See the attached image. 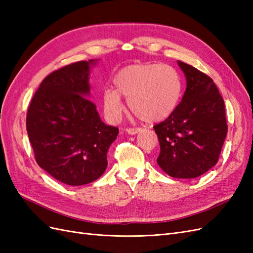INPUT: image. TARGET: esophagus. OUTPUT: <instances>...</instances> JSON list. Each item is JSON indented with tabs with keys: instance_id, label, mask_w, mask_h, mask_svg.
<instances>
[{
	"instance_id": "obj_1",
	"label": "esophagus",
	"mask_w": 253,
	"mask_h": 253,
	"mask_svg": "<svg viewBox=\"0 0 253 253\" xmlns=\"http://www.w3.org/2000/svg\"><path fill=\"white\" fill-rule=\"evenodd\" d=\"M141 131L140 127H127L126 128V132L129 135H135L137 133H139Z\"/></svg>"
}]
</instances>
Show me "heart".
I'll return each instance as SVG.
<instances>
[{
  "mask_svg": "<svg viewBox=\"0 0 253 253\" xmlns=\"http://www.w3.org/2000/svg\"><path fill=\"white\" fill-rule=\"evenodd\" d=\"M115 88L102 93L106 118L118 121L125 111L121 95L128 108L141 120L153 124L168 118L177 108L182 93L180 76L168 64L139 63L127 65L115 75Z\"/></svg>",
  "mask_w": 253,
  "mask_h": 253,
  "instance_id": "obj_1",
  "label": "heart"
}]
</instances>
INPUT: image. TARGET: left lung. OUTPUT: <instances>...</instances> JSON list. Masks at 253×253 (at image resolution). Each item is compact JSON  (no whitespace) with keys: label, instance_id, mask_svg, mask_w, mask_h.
I'll return each instance as SVG.
<instances>
[{"label":"left lung","instance_id":"obj_1","mask_svg":"<svg viewBox=\"0 0 253 253\" xmlns=\"http://www.w3.org/2000/svg\"><path fill=\"white\" fill-rule=\"evenodd\" d=\"M187 88L175 111L154 126L157 164L172 177L195 178L216 165L228 132L225 102L213 80L178 61Z\"/></svg>","mask_w":253,"mask_h":253}]
</instances>
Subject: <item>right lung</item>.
Segmentation results:
<instances>
[{"instance_id": "right-lung-1", "label": "right lung", "mask_w": 253, "mask_h": 253, "mask_svg": "<svg viewBox=\"0 0 253 253\" xmlns=\"http://www.w3.org/2000/svg\"><path fill=\"white\" fill-rule=\"evenodd\" d=\"M94 60L65 65L44 78L28 106L26 128L37 164L57 180L82 186L108 167L118 127L101 121L89 96Z\"/></svg>"}]
</instances>
